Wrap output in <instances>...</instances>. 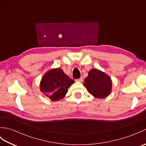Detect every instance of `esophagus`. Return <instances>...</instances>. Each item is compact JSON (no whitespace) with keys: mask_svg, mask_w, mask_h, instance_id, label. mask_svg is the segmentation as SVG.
<instances>
[{"mask_svg":"<svg viewBox=\"0 0 146 146\" xmlns=\"http://www.w3.org/2000/svg\"><path fill=\"white\" fill-rule=\"evenodd\" d=\"M83 80V78H82V77H81V78H78V79H76V82H82Z\"/></svg>","mask_w":146,"mask_h":146,"instance_id":"1","label":"esophagus"}]
</instances>
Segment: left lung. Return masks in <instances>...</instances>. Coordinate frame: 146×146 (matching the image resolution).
Returning <instances> with one entry per match:
<instances>
[{"instance_id":"1","label":"left lung","mask_w":146,"mask_h":146,"mask_svg":"<svg viewBox=\"0 0 146 146\" xmlns=\"http://www.w3.org/2000/svg\"><path fill=\"white\" fill-rule=\"evenodd\" d=\"M83 83L88 92L94 97L104 98L109 95L111 90V80L105 73L97 69H92Z\"/></svg>"}]
</instances>
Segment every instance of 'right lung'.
I'll return each mask as SVG.
<instances>
[{
    "mask_svg": "<svg viewBox=\"0 0 146 146\" xmlns=\"http://www.w3.org/2000/svg\"><path fill=\"white\" fill-rule=\"evenodd\" d=\"M75 83L61 68L48 71L40 83L41 91L52 102L60 100L68 92V88Z\"/></svg>",
    "mask_w": 146,
    "mask_h": 146,
    "instance_id": "1",
    "label": "right lung"
}]
</instances>
